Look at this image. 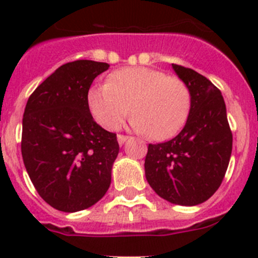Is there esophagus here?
Segmentation results:
<instances>
[{
    "label": "esophagus",
    "mask_w": 258,
    "mask_h": 258,
    "mask_svg": "<svg viewBox=\"0 0 258 258\" xmlns=\"http://www.w3.org/2000/svg\"><path fill=\"white\" fill-rule=\"evenodd\" d=\"M127 138H129V137H126V136H121V134H118V136H117V142H118V145H120V146L124 145V143L126 142Z\"/></svg>",
    "instance_id": "obj_1"
}]
</instances>
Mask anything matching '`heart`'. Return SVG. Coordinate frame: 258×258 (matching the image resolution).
I'll return each mask as SVG.
<instances>
[{
	"mask_svg": "<svg viewBox=\"0 0 258 258\" xmlns=\"http://www.w3.org/2000/svg\"><path fill=\"white\" fill-rule=\"evenodd\" d=\"M190 103V90L182 80L147 67L115 71L107 84L88 92L89 109L102 127L116 131L132 112L131 126L152 140L174 136L187 118Z\"/></svg>",
	"mask_w": 258,
	"mask_h": 258,
	"instance_id": "obj_1",
	"label": "heart"
}]
</instances>
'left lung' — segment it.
<instances>
[{
  "mask_svg": "<svg viewBox=\"0 0 258 258\" xmlns=\"http://www.w3.org/2000/svg\"><path fill=\"white\" fill-rule=\"evenodd\" d=\"M190 90L187 121L173 140L149 145L146 179L155 192L177 206L202 204L221 186L232 150L223 97L207 77L172 64Z\"/></svg>",
  "mask_w": 258,
  "mask_h": 258,
  "instance_id": "8db88e82",
  "label": "left lung"
}]
</instances>
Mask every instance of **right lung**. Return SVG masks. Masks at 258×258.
<instances>
[{
  "label": "right lung",
  "mask_w": 258,
  "mask_h": 258,
  "mask_svg": "<svg viewBox=\"0 0 258 258\" xmlns=\"http://www.w3.org/2000/svg\"><path fill=\"white\" fill-rule=\"evenodd\" d=\"M109 64L75 60L37 86L23 115L22 156L40 197L52 208L94 206L111 184L118 154L115 133L94 121L88 106L93 80Z\"/></svg>",
  "instance_id": "obj_1"
}]
</instances>
